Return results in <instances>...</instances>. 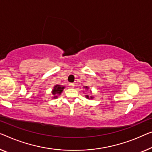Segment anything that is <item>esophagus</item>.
Segmentation results:
<instances>
[{
    "label": "esophagus",
    "mask_w": 152,
    "mask_h": 152,
    "mask_svg": "<svg viewBox=\"0 0 152 152\" xmlns=\"http://www.w3.org/2000/svg\"><path fill=\"white\" fill-rule=\"evenodd\" d=\"M74 86H75V85H74V83H69V87L71 88H74Z\"/></svg>",
    "instance_id": "1"
}]
</instances>
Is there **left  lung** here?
I'll return each mask as SVG.
<instances>
[{
	"instance_id": "left-lung-1",
	"label": "left lung",
	"mask_w": 152,
	"mask_h": 152,
	"mask_svg": "<svg viewBox=\"0 0 152 152\" xmlns=\"http://www.w3.org/2000/svg\"><path fill=\"white\" fill-rule=\"evenodd\" d=\"M84 88H85V89H87V91L89 89V87H83ZM85 97H86V98H87V99H93L94 98V96H88V95H86L85 96Z\"/></svg>"
}]
</instances>
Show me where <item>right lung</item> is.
I'll return each mask as SVG.
<instances>
[{
	"label": "right lung",
	"mask_w": 152,
	"mask_h": 152,
	"mask_svg": "<svg viewBox=\"0 0 152 152\" xmlns=\"http://www.w3.org/2000/svg\"><path fill=\"white\" fill-rule=\"evenodd\" d=\"M65 89V87L60 85H56L54 86L53 90H52V94H53V97L52 98L56 99L58 98V96H60L61 94L63 92V89Z\"/></svg>",
	"instance_id": "right-lung-1"
}]
</instances>
